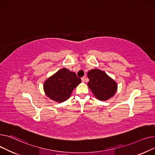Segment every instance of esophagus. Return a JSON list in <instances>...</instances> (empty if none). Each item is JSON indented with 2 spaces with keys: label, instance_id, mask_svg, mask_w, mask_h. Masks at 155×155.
Here are the masks:
<instances>
[{
  "label": "esophagus",
  "instance_id": "34e87169",
  "mask_svg": "<svg viewBox=\"0 0 155 155\" xmlns=\"http://www.w3.org/2000/svg\"><path fill=\"white\" fill-rule=\"evenodd\" d=\"M86 79V77H83V78H81V80H82V82H83V83H84V82H85V79Z\"/></svg>",
  "mask_w": 155,
  "mask_h": 155
}]
</instances>
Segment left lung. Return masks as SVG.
<instances>
[{
    "label": "left lung",
    "mask_w": 155,
    "mask_h": 155,
    "mask_svg": "<svg viewBox=\"0 0 155 155\" xmlns=\"http://www.w3.org/2000/svg\"><path fill=\"white\" fill-rule=\"evenodd\" d=\"M87 77L89 79L88 87L97 99L106 101L115 94L117 83L104 71L97 69L90 70Z\"/></svg>",
    "instance_id": "left-lung-1"
}]
</instances>
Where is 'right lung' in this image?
Here are the masks:
<instances>
[{"mask_svg": "<svg viewBox=\"0 0 155 155\" xmlns=\"http://www.w3.org/2000/svg\"><path fill=\"white\" fill-rule=\"evenodd\" d=\"M81 82V79L77 77L75 72L62 68L46 79L43 87L48 97L62 103L69 98L72 91Z\"/></svg>", "mask_w": 155, "mask_h": 155, "instance_id": "right-lung-1", "label": "right lung"}]
</instances>
